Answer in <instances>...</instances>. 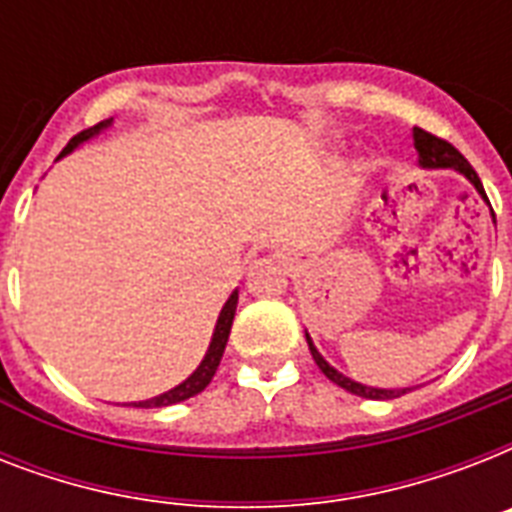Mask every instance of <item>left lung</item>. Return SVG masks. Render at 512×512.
<instances>
[{"label": "left lung", "mask_w": 512, "mask_h": 512, "mask_svg": "<svg viewBox=\"0 0 512 512\" xmlns=\"http://www.w3.org/2000/svg\"><path fill=\"white\" fill-rule=\"evenodd\" d=\"M414 148L420 151V164L422 167H454V170H460L462 175L468 177L470 183L476 185L478 191L484 193V185H481V177L476 175V170L470 167V162L465 159V156L457 151V148L449 143V140L438 138V135H433V132H425L420 130V127H414ZM486 199V193H484ZM494 215V212H492ZM305 340H308V348H311V356L313 361L319 364V369L324 374H327L329 380L335 382V385H340V388L350 390V393H356V396L361 398H374V401H382V398H398L401 393H406V390H382V388H366V385H361V382H353L348 380L345 374H340L337 369H332V366L321 358V353L316 348H313L311 337L305 335Z\"/></svg>", "instance_id": "left-lung-1"}]
</instances>
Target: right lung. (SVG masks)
I'll return each instance as SVG.
<instances>
[{
  "instance_id": "right-lung-1",
  "label": "right lung",
  "mask_w": 512,
  "mask_h": 512,
  "mask_svg": "<svg viewBox=\"0 0 512 512\" xmlns=\"http://www.w3.org/2000/svg\"><path fill=\"white\" fill-rule=\"evenodd\" d=\"M103 127H108V122H100V124H95V127H90V130H82L79 135H74V138L68 140V146L60 151V156L68 154V151L79 146L82 140L92 138V135L103 130ZM236 303H239V295L233 292V295L228 297V303L223 305V311H220V319H217L215 335H212L207 356H204V361L199 364V369H196V372H193L191 377L183 382V385H177V388L167 390V393H162V396L148 398V401H138L135 406H143V409L170 406V404H177V401H185V398L196 396V393H201V390L207 388L209 382H212V377H215L217 366H220V358H223L225 342H228V335H231V324H233V313H236Z\"/></svg>"
}]
</instances>
